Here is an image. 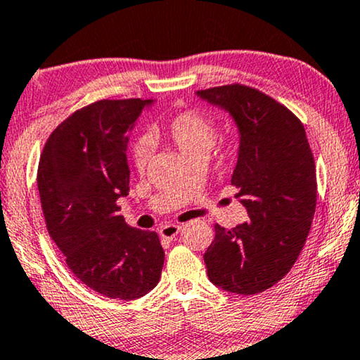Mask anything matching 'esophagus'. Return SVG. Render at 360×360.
<instances>
[{"instance_id": "34e87169", "label": "esophagus", "mask_w": 360, "mask_h": 360, "mask_svg": "<svg viewBox=\"0 0 360 360\" xmlns=\"http://www.w3.org/2000/svg\"><path fill=\"white\" fill-rule=\"evenodd\" d=\"M179 231H181V226L179 225L168 224V225L161 226L160 235H161V238H165V240H173V238L178 236Z\"/></svg>"}]
</instances>
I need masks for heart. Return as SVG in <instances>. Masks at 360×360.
<instances>
[{"label": "heart", "mask_w": 360, "mask_h": 360, "mask_svg": "<svg viewBox=\"0 0 360 360\" xmlns=\"http://www.w3.org/2000/svg\"><path fill=\"white\" fill-rule=\"evenodd\" d=\"M150 140H165L174 146L184 158H207L214 150L219 139V125L209 115L199 110H184L174 115L168 124L155 125L150 130ZM151 156L148 141L141 140L134 146V165L139 171H143Z\"/></svg>", "instance_id": "b5f03b06"}]
</instances>
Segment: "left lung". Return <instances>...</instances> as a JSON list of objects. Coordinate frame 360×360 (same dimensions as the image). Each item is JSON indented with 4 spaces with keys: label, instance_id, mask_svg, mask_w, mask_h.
Segmentation results:
<instances>
[{
    "label": "left lung",
    "instance_id": "obj_1",
    "mask_svg": "<svg viewBox=\"0 0 360 360\" xmlns=\"http://www.w3.org/2000/svg\"><path fill=\"white\" fill-rule=\"evenodd\" d=\"M230 112L240 131L231 176L250 220L215 238L204 261L212 283L252 295L287 276L311 229L316 209L315 160L300 119L271 96L245 84L197 91Z\"/></svg>",
    "mask_w": 360,
    "mask_h": 360
}]
</instances>
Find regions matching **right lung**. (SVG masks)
<instances>
[{"label": "right lung", "mask_w": 360, "mask_h": 360, "mask_svg": "<svg viewBox=\"0 0 360 360\" xmlns=\"http://www.w3.org/2000/svg\"><path fill=\"white\" fill-rule=\"evenodd\" d=\"M151 99H103L77 110L49 136L37 186L49 235L70 271L94 292L135 300L156 287L165 251L155 231L125 224L129 131Z\"/></svg>", "instance_id": "obj_1"}]
</instances>
